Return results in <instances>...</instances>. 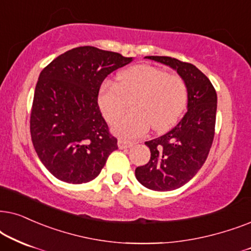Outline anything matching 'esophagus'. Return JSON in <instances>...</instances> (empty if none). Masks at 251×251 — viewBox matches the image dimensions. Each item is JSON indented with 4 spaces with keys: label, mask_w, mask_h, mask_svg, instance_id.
Segmentation results:
<instances>
[{
    "label": "esophagus",
    "mask_w": 251,
    "mask_h": 251,
    "mask_svg": "<svg viewBox=\"0 0 251 251\" xmlns=\"http://www.w3.org/2000/svg\"><path fill=\"white\" fill-rule=\"evenodd\" d=\"M133 145H134V142L128 141V140H124V139L118 140L119 149H127V148H129V147H132Z\"/></svg>",
    "instance_id": "obj_1"
}]
</instances>
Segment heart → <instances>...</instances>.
Returning a JSON list of instances; mask_svg holds the SVG:
<instances>
[{
	"label": "heart",
	"mask_w": 251,
	"mask_h": 251,
	"mask_svg": "<svg viewBox=\"0 0 251 251\" xmlns=\"http://www.w3.org/2000/svg\"><path fill=\"white\" fill-rule=\"evenodd\" d=\"M113 132L127 139L139 138L149 131L164 132L172 127L185 111L188 88L182 78L150 65H134L117 76V83L106 80L100 87L98 103L109 123H115Z\"/></svg>",
	"instance_id": "obj_1"
}]
</instances>
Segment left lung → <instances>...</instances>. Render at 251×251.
Returning <instances> with one entry per match:
<instances>
[{
	"label": "left lung",
	"instance_id": "obj_1",
	"mask_svg": "<svg viewBox=\"0 0 251 251\" xmlns=\"http://www.w3.org/2000/svg\"><path fill=\"white\" fill-rule=\"evenodd\" d=\"M176 70L188 88V104L176 127L147 141L150 159L135 169L138 181L147 188L168 192L189 181L204 164L215 136L217 93L195 65L168 56H146Z\"/></svg>",
	"mask_w": 251,
	"mask_h": 251
}]
</instances>
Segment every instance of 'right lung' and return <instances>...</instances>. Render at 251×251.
I'll list each match as a JSON object with an SVG mask.
<instances>
[{
	"mask_svg": "<svg viewBox=\"0 0 251 251\" xmlns=\"http://www.w3.org/2000/svg\"><path fill=\"white\" fill-rule=\"evenodd\" d=\"M132 61L85 46L59 55L40 73L29 128L40 160L58 180L75 185L91 181L118 149L98 95L103 80Z\"/></svg>",
	"mask_w": 251,
	"mask_h": 251,
	"instance_id": "add662e5",
	"label": "right lung"
}]
</instances>
